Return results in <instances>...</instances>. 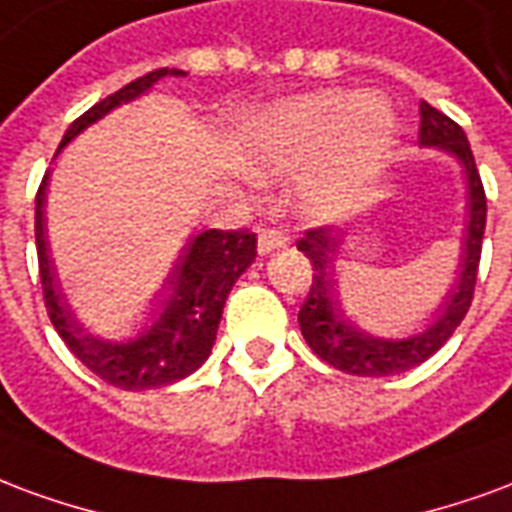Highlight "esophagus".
<instances>
[{
  "mask_svg": "<svg viewBox=\"0 0 512 512\" xmlns=\"http://www.w3.org/2000/svg\"><path fill=\"white\" fill-rule=\"evenodd\" d=\"M289 245V234L283 229H259V253L267 256L272 251H281Z\"/></svg>",
  "mask_w": 512,
  "mask_h": 512,
  "instance_id": "obj_1",
  "label": "esophagus"
}]
</instances>
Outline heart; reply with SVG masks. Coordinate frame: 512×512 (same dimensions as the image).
<instances>
[{"mask_svg":"<svg viewBox=\"0 0 512 512\" xmlns=\"http://www.w3.org/2000/svg\"><path fill=\"white\" fill-rule=\"evenodd\" d=\"M393 138L395 117L382 98L324 89L264 111L248 133L242 163L256 179L297 174L294 210L327 223L363 207Z\"/></svg>","mask_w":512,"mask_h":512,"instance_id":"b5f03b06","label":"heart"}]
</instances>
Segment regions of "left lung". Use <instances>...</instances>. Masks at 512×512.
Masks as SVG:
<instances>
[{"mask_svg":"<svg viewBox=\"0 0 512 512\" xmlns=\"http://www.w3.org/2000/svg\"><path fill=\"white\" fill-rule=\"evenodd\" d=\"M420 147L445 149L464 166L466 188H469V223L461 237V259H458V278L445 294V300L436 308V322L423 333L393 341V338H376L365 333L343 313L338 289H335V261L341 256V234H333L327 226L305 231L297 240L313 267L311 292L300 308V330L313 352L324 363L354 376H393L404 374L414 365L425 363L434 352H439L455 327L464 322L466 311L475 297L477 267L483 251V231H486V190L477 174L475 155L469 149L466 133L458 122L436 111L431 103H420Z\"/></svg>","mask_w":512,"mask_h":512,"instance_id":"1","label":"left lung"}]
</instances>
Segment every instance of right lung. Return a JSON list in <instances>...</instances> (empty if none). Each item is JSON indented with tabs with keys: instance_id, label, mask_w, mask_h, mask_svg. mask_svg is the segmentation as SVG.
<instances>
[{
	"instance_id": "add662e5",
	"label": "right lung",
	"mask_w": 512,
	"mask_h": 512,
	"mask_svg": "<svg viewBox=\"0 0 512 512\" xmlns=\"http://www.w3.org/2000/svg\"><path fill=\"white\" fill-rule=\"evenodd\" d=\"M166 76H185V73L174 70V67L171 70L160 67V70H152L147 76L130 81L128 87H122L106 100L95 103L89 111H84L65 130L59 149H65L81 130L95 125L108 111L141 98L144 92L152 89L155 81ZM46 185L48 174L40 182L35 199L37 264H40V283H43L48 319L54 324L59 338L67 343V349L103 382L114 384L119 390H133V393L166 387V384L179 382L193 374L196 368H201V363L212 352L231 286L256 259V234L248 229L201 231L199 237L188 242L185 253L179 256L174 270L163 283V292H169V297L160 305L155 322L133 341H100L78 322L76 313L70 311L62 286H59L54 261L48 256L46 218H43Z\"/></svg>"
}]
</instances>
